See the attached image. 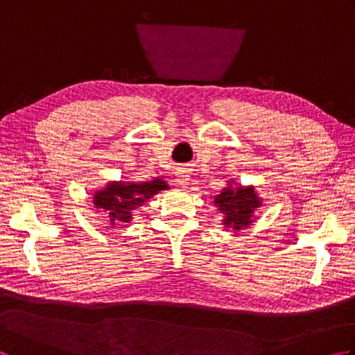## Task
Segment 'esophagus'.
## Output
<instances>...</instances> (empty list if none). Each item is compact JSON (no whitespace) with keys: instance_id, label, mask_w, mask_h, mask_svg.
<instances>
[{"instance_id":"esophagus-1","label":"esophagus","mask_w":355,"mask_h":355,"mask_svg":"<svg viewBox=\"0 0 355 355\" xmlns=\"http://www.w3.org/2000/svg\"><path fill=\"white\" fill-rule=\"evenodd\" d=\"M175 175H177V178H175L177 184H180V186H186V184H189V180H191V178H189V173H187V171H186V169H183V168L177 169Z\"/></svg>"}]
</instances>
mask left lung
Wrapping results in <instances>:
<instances>
[{"mask_svg": "<svg viewBox=\"0 0 355 355\" xmlns=\"http://www.w3.org/2000/svg\"><path fill=\"white\" fill-rule=\"evenodd\" d=\"M215 205L220 207L223 214H225V225L233 229H241L250 221L253 209L259 206V200L256 198V193L252 187H225L215 198Z\"/></svg>", "mask_w": 355, "mask_h": 355, "instance_id": "8db88e82", "label": "left lung"}]
</instances>
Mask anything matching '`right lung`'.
<instances>
[{
  "label": "right lung",
  "instance_id": "right-lung-1",
  "mask_svg": "<svg viewBox=\"0 0 355 355\" xmlns=\"http://www.w3.org/2000/svg\"><path fill=\"white\" fill-rule=\"evenodd\" d=\"M168 189L162 180H153L149 183H111L107 189L96 193V207L103 209L108 220L114 223L131 221L132 210L141 206L148 198L153 197L158 191Z\"/></svg>",
  "mask_w": 355,
  "mask_h": 355
}]
</instances>
